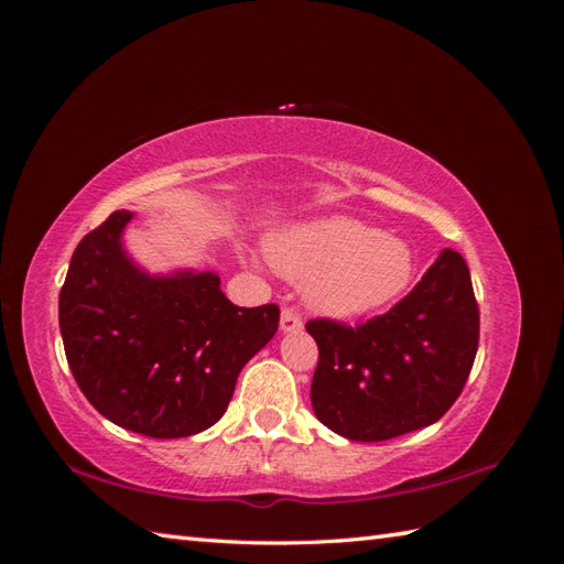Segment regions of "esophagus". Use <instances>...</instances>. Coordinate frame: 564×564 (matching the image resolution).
<instances>
[{"label":"esophagus","mask_w":564,"mask_h":564,"mask_svg":"<svg viewBox=\"0 0 564 564\" xmlns=\"http://www.w3.org/2000/svg\"><path fill=\"white\" fill-rule=\"evenodd\" d=\"M303 327V322H301V317L292 311V308H282V317H280V329L282 332H299Z\"/></svg>","instance_id":"34e87169"}]
</instances>
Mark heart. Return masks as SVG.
Segmentation results:
<instances>
[{
    "instance_id": "b5f03b06",
    "label": "heart",
    "mask_w": 564,
    "mask_h": 564,
    "mask_svg": "<svg viewBox=\"0 0 564 564\" xmlns=\"http://www.w3.org/2000/svg\"><path fill=\"white\" fill-rule=\"evenodd\" d=\"M284 278L305 282V301L329 317H360L398 299L414 275V256L398 237L334 216L268 240Z\"/></svg>"
}]
</instances>
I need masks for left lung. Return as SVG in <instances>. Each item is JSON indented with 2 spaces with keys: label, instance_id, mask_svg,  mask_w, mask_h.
<instances>
[{
  "label": "left lung",
  "instance_id": "left-lung-1",
  "mask_svg": "<svg viewBox=\"0 0 564 564\" xmlns=\"http://www.w3.org/2000/svg\"><path fill=\"white\" fill-rule=\"evenodd\" d=\"M305 329L319 348L315 416L348 440L381 442L447 414L475 362L480 311L464 256L445 249L388 313L357 327L319 317Z\"/></svg>",
  "mask_w": 564,
  "mask_h": 564
}]
</instances>
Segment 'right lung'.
I'll return each mask as SVG.
<instances>
[{
    "instance_id": "right-lung-1",
    "label": "right lung",
    "mask_w": 564,
    "mask_h": 564,
    "mask_svg": "<svg viewBox=\"0 0 564 564\" xmlns=\"http://www.w3.org/2000/svg\"><path fill=\"white\" fill-rule=\"evenodd\" d=\"M112 212L82 237L58 296L67 365L79 390L119 429L158 440L207 431L226 414L242 367L275 336V303L240 308L216 272L150 275Z\"/></svg>"
}]
</instances>
